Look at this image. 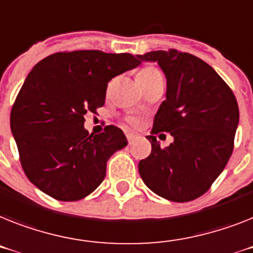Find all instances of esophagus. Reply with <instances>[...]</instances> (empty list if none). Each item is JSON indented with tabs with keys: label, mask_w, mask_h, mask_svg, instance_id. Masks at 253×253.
<instances>
[{
	"label": "esophagus",
	"mask_w": 253,
	"mask_h": 253,
	"mask_svg": "<svg viewBox=\"0 0 253 253\" xmlns=\"http://www.w3.org/2000/svg\"><path fill=\"white\" fill-rule=\"evenodd\" d=\"M127 140H128V144H132L133 141H135V139H136V136L133 135V133H127Z\"/></svg>",
	"instance_id": "34e87169"
}]
</instances>
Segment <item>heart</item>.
I'll return each instance as SVG.
<instances>
[{"instance_id":"1","label":"heart","mask_w":253,"mask_h":253,"mask_svg":"<svg viewBox=\"0 0 253 253\" xmlns=\"http://www.w3.org/2000/svg\"><path fill=\"white\" fill-rule=\"evenodd\" d=\"M158 78H162V76H161V73L158 72V69H156L154 67H145L137 73V81H139L140 84H150V82L158 80ZM128 122H130L132 126H137V125H139V121H137L136 118H130Z\"/></svg>"}]
</instances>
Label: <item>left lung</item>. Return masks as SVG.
Segmentation results:
<instances>
[{
    "label": "left lung",
    "mask_w": 253,
    "mask_h": 253,
    "mask_svg": "<svg viewBox=\"0 0 253 253\" xmlns=\"http://www.w3.org/2000/svg\"><path fill=\"white\" fill-rule=\"evenodd\" d=\"M157 61L167 80L166 100L153 122L152 153L139 162L145 185L172 202L205 194L225 169L234 148L239 109L230 87L202 59L177 50L136 55ZM169 132L174 143L161 148L153 134Z\"/></svg>",
    "instance_id": "obj_1"
}]
</instances>
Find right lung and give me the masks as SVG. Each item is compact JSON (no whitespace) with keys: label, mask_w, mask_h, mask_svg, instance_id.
<instances>
[{"label":"right lung","mask_w":253,"mask_h":253,"mask_svg":"<svg viewBox=\"0 0 253 253\" xmlns=\"http://www.w3.org/2000/svg\"><path fill=\"white\" fill-rule=\"evenodd\" d=\"M137 65L131 54L80 50L56 52L33 67L10 116L20 163L33 185L65 202L100 185L108 159L127 139L116 126L88 133L84 116L103 107L112 78Z\"/></svg>","instance_id":"1"}]
</instances>
